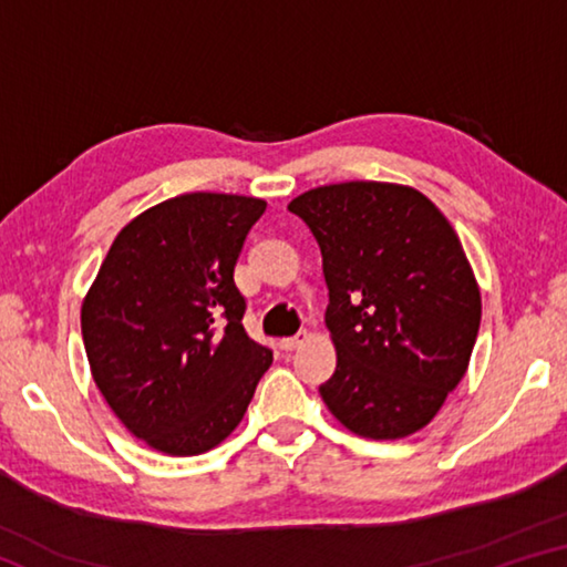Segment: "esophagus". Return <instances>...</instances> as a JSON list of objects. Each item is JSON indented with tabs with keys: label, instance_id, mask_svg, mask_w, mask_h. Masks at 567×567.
I'll return each instance as SVG.
<instances>
[{
	"label": "esophagus",
	"instance_id": "obj_1",
	"mask_svg": "<svg viewBox=\"0 0 567 567\" xmlns=\"http://www.w3.org/2000/svg\"><path fill=\"white\" fill-rule=\"evenodd\" d=\"M305 340H307V332H297L295 338H285V340H280V350H285V352H292V350H297V348H302Z\"/></svg>",
	"mask_w": 567,
	"mask_h": 567
}]
</instances>
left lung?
<instances>
[{
  "mask_svg": "<svg viewBox=\"0 0 567 567\" xmlns=\"http://www.w3.org/2000/svg\"><path fill=\"white\" fill-rule=\"evenodd\" d=\"M322 252L324 312L338 352L320 385L350 433H417L465 378L480 330V287L453 225L408 185L354 179L287 205Z\"/></svg>",
  "mask_w": 567,
  "mask_h": 567,
  "instance_id": "1",
  "label": "left lung"
}]
</instances>
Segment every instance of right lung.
<instances>
[{
    "label": "right lung",
    "instance_id": "obj_1",
    "mask_svg": "<svg viewBox=\"0 0 567 567\" xmlns=\"http://www.w3.org/2000/svg\"><path fill=\"white\" fill-rule=\"evenodd\" d=\"M267 203L189 192L114 237L82 302L92 378L134 437L165 455L217 447L245 417L272 352L247 338L235 265Z\"/></svg>",
    "mask_w": 567,
    "mask_h": 567
}]
</instances>
